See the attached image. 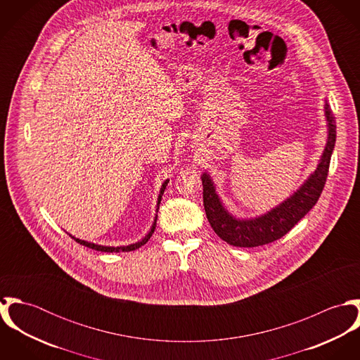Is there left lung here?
Listing matches in <instances>:
<instances>
[{"instance_id": "obj_1", "label": "left lung", "mask_w": 360, "mask_h": 360, "mask_svg": "<svg viewBox=\"0 0 360 360\" xmlns=\"http://www.w3.org/2000/svg\"><path fill=\"white\" fill-rule=\"evenodd\" d=\"M324 108L328 122V139L317 169L292 197L266 214L250 220H238L233 217L221 205L209 176L206 173L202 174L206 217L213 231L223 241L241 248H254L273 243L285 236L316 205L326 184L337 137L334 116L327 103Z\"/></svg>"}]
</instances>
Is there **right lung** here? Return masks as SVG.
<instances>
[{"mask_svg":"<svg viewBox=\"0 0 360 360\" xmlns=\"http://www.w3.org/2000/svg\"><path fill=\"white\" fill-rule=\"evenodd\" d=\"M167 183H169V180H166V181L162 184V188H160V193H159V197H158V209H159V204H160V200H162V195H163V193H165V188H166ZM155 226H156V217H155L154 224H153L150 233H148L141 241H139V243H136V244H131V245H127V247H116V248H115V247H103V245H97V244H93V243H87V241L75 238V237H72V236H70V237L75 238V241L79 243L80 245H84V247H87V248L96 250V251H101V252H120V251H122V252H129V251H134V250L140 248L141 245H144V244L151 238V236H153V233H154Z\"/></svg>","mask_w":360,"mask_h":360,"instance_id":"obj_1","label":"right lung"}]
</instances>
